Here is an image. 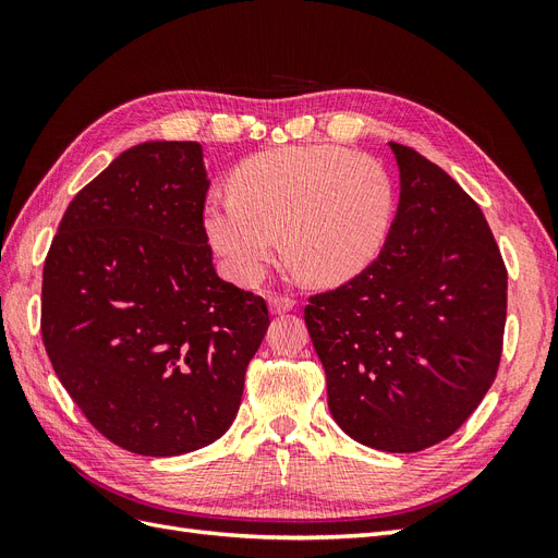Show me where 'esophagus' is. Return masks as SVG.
<instances>
[{
    "label": "esophagus",
    "mask_w": 558,
    "mask_h": 558,
    "mask_svg": "<svg viewBox=\"0 0 558 558\" xmlns=\"http://www.w3.org/2000/svg\"><path fill=\"white\" fill-rule=\"evenodd\" d=\"M293 307H295V300H291V298H283V295L269 298V312H272V314H286V312H291Z\"/></svg>",
    "instance_id": "1"
}]
</instances>
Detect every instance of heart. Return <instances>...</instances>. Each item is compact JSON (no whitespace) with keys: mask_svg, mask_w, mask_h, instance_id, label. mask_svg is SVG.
<instances>
[{"mask_svg":"<svg viewBox=\"0 0 558 558\" xmlns=\"http://www.w3.org/2000/svg\"><path fill=\"white\" fill-rule=\"evenodd\" d=\"M398 214L391 172L342 146H286L248 158L232 191L205 207L209 244L228 272L256 283L279 248L295 275L344 283L384 251Z\"/></svg>","mask_w":558,"mask_h":558,"instance_id":"1","label":"heart"}]
</instances>
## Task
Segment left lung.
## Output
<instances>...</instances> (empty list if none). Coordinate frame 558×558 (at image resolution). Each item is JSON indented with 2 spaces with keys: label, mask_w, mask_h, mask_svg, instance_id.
I'll list each match as a JSON object with an SVG mask.
<instances>
[{
  "label": "left lung",
  "mask_w": 558,
  "mask_h": 558,
  "mask_svg": "<svg viewBox=\"0 0 558 558\" xmlns=\"http://www.w3.org/2000/svg\"><path fill=\"white\" fill-rule=\"evenodd\" d=\"M400 170L379 258L305 307L328 408L353 440L410 453L447 440L492 388L508 269L477 202L442 167L388 142Z\"/></svg>",
  "instance_id": "obj_1"
}]
</instances>
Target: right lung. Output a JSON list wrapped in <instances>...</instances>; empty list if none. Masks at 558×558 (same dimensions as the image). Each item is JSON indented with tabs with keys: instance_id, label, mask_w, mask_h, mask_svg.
<instances>
[{
	"instance_id": "1",
	"label": "right lung",
	"mask_w": 558,
	"mask_h": 558,
	"mask_svg": "<svg viewBox=\"0 0 558 558\" xmlns=\"http://www.w3.org/2000/svg\"><path fill=\"white\" fill-rule=\"evenodd\" d=\"M197 142H144L66 207L44 265L41 335L66 393L142 456L216 442L269 326L260 295L216 275Z\"/></svg>"
}]
</instances>
